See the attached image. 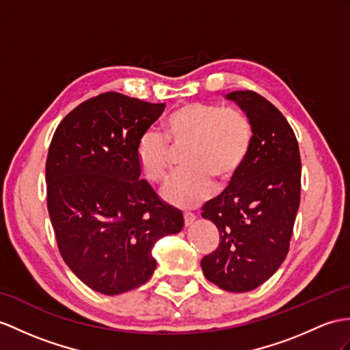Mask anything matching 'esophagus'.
I'll use <instances>...</instances> for the list:
<instances>
[{"instance_id":"1","label":"esophagus","mask_w":350,"mask_h":350,"mask_svg":"<svg viewBox=\"0 0 350 350\" xmlns=\"http://www.w3.org/2000/svg\"><path fill=\"white\" fill-rule=\"evenodd\" d=\"M194 219H196V215L191 214V212H184V224L185 226H191Z\"/></svg>"}]
</instances>
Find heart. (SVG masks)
<instances>
[{
    "label": "heart",
    "instance_id": "obj_1",
    "mask_svg": "<svg viewBox=\"0 0 350 350\" xmlns=\"http://www.w3.org/2000/svg\"><path fill=\"white\" fill-rule=\"evenodd\" d=\"M252 144V126L243 111L202 102L176 108L163 123V135L144 133L136 160L151 184H163L172 167L174 152H183L184 172L165 189V199L175 206L190 208L206 200L214 182L226 187L234 180Z\"/></svg>",
    "mask_w": 350,
    "mask_h": 350
}]
</instances>
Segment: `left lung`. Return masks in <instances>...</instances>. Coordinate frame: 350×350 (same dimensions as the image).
Instances as JSON below:
<instances>
[{
  "instance_id": "left-lung-1",
  "label": "left lung",
  "mask_w": 350,
  "mask_h": 350,
  "mask_svg": "<svg viewBox=\"0 0 350 350\" xmlns=\"http://www.w3.org/2000/svg\"><path fill=\"white\" fill-rule=\"evenodd\" d=\"M252 126L250 154L227 189L202 206L219 232L200 261L204 278L230 293L260 286L284 262L300 206L301 161L293 127L252 90L226 95Z\"/></svg>"
}]
</instances>
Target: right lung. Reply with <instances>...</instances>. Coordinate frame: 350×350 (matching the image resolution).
<instances>
[{
	"mask_svg": "<svg viewBox=\"0 0 350 350\" xmlns=\"http://www.w3.org/2000/svg\"><path fill=\"white\" fill-rule=\"evenodd\" d=\"M165 109L117 92L84 100L56 127L46 161L59 252L89 288L117 295L154 273L152 248L181 232L183 212L141 180L136 147Z\"/></svg>",
	"mask_w": 350,
	"mask_h": 350,
	"instance_id": "obj_1",
	"label": "right lung"
}]
</instances>
